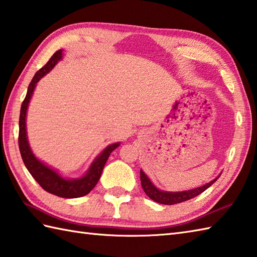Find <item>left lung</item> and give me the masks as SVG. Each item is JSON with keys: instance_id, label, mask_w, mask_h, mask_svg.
Returning <instances> with one entry per match:
<instances>
[{"instance_id": "1", "label": "left lung", "mask_w": 257, "mask_h": 257, "mask_svg": "<svg viewBox=\"0 0 257 257\" xmlns=\"http://www.w3.org/2000/svg\"><path fill=\"white\" fill-rule=\"evenodd\" d=\"M218 177L212 180V182H209L208 184L200 186V187L190 189V190H185V192L172 193V192H163V190H159L157 187H155L153 183L149 180V178L146 176V174L143 172V170H140V180H142V187L144 189V192L146 193V195H147L150 199H153L154 202L159 203V204H164V205L179 204V203H183V202H186V200H189V199L196 197V196L202 194L208 187H210V186H212L216 182V180L218 179Z\"/></svg>"}]
</instances>
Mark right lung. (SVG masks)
<instances>
[{
	"instance_id": "right-lung-1",
	"label": "right lung",
	"mask_w": 257,
	"mask_h": 257,
	"mask_svg": "<svg viewBox=\"0 0 257 257\" xmlns=\"http://www.w3.org/2000/svg\"><path fill=\"white\" fill-rule=\"evenodd\" d=\"M61 59L62 50H58V51L50 58L47 64L34 74L32 81L29 84L28 92L22 102L21 111H20L19 148L25 167H27L29 173L32 175V177L37 180L38 184L41 186L45 192L63 198H78L89 194L94 188V186L97 185L98 180L100 179V176L102 174L103 167L105 163H107L110 154H111L115 148L119 147L120 144L117 143L109 145L108 147L93 160V163L90 166L87 174L81 178H63L62 176H60L55 170L48 167L47 165H44L35 157L31 148H30L27 136V123H25V118H27L28 105L30 102V99H31L33 94L35 85H37L39 80L41 79L44 74L51 71L54 65Z\"/></svg>"
}]
</instances>
